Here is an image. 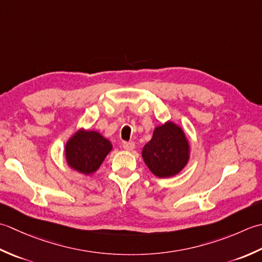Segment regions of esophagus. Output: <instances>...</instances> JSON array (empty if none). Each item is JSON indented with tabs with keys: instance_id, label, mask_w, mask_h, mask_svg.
I'll list each match as a JSON object with an SVG mask.
<instances>
[{
	"instance_id": "34e87169",
	"label": "esophagus",
	"mask_w": 262,
	"mask_h": 262,
	"mask_svg": "<svg viewBox=\"0 0 262 262\" xmlns=\"http://www.w3.org/2000/svg\"><path fill=\"white\" fill-rule=\"evenodd\" d=\"M135 147H136V145H135V142H133V141L124 142L123 143V149H124V150H126V151L133 150V149H135Z\"/></svg>"
}]
</instances>
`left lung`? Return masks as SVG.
<instances>
[{"instance_id":"obj_1","label":"left lung","mask_w":262,"mask_h":262,"mask_svg":"<svg viewBox=\"0 0 262 262\" xmlns=\"http://www.w3.org/2000/svg\"><path fill=\"white\" fill-rule=\"evenodd\" d=\"M190 142L184 130L173 121L157 125L152 138L142 148V159L157 178L179 174L190 159Z\"/></svg>"}]
</instances>
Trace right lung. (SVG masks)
Returning a JSON list of instances; mask_svg holds the SVG:
<instances>
[{"mask_svg":"<svg viewBox=\"0 0 262 262\" xmlns=\"http://www.w3.org/2000/svg\"><path fill=\"white\" fill-rule=\"evenodd\" d=\"M113 145L98 131L79 129L64 147L68 166L83 175H92L103 164Z\"/></svg>","mask_w":262,"mask_h":262,"instance_id":"right-lung-1","label":"right lung"}]
</instances>
